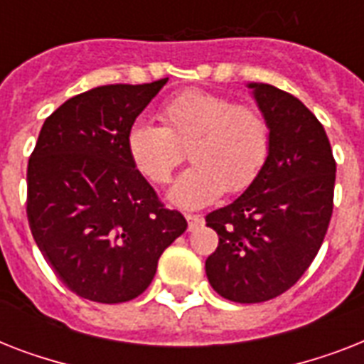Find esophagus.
Instances as JSON below:
<instances>
[{"label": "esophagus", "mask_w": 364, "mask_h": 364, "mask_svg": "<svg viewBox=\"0 0 364 364\" xmlns=\"http://www.w3.org/2000/svg\"><path fill=\"white\" fill-rule=\"evenodd\" d=\"M185 219H187V223H188V230H194V228H198L200 225L204 223V217L193 215V213H187V215H185Z\"/></svg>", "instance_id": "esophagus-1"}]
</instances>
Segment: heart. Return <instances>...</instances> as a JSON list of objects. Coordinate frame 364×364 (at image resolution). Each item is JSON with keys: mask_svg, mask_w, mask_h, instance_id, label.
Returning a JSON list of instances; mask_svg holds the SVG:
<instances>
[{"mask_svg": "<svg viewBox=\"0 0 364 364\" xmlns=\"http://www.w3.org/2000/svg\"><path fill=\"white\" fill-rule=\"evenodd\" d=\"M164 126L134 121L126 132L132 162L153 183H166L183 160L194 162L177 177L170 200L202 208L225 191L240 193L257 179L270 151V124L257 107L223 94L185 90L160 109Z\"/></svg>", "mask_w": 364, "mask_h": 364, "instance_id": "b5f03b06", "label": "heart"}]
</instances>
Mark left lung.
<instances>
[{
  "label": "left lung",
  "instance_id": "1",
  "mask_svg": "<svg viewBox=\"0 0 364 364\" xmlns=\"http://www.w3.org/2000/svg\"><path fill=\"white\" fill-rule=\"evenodd\" d=\"M270 124L262 170L232 204L205 215L219 236L205 260L223 299L255 304L276 299L316 259L333 215L336 162L323 124L293 94L249 82Z\"/></svg>",
  "mask_w": 364,
  "mask_h": 364
}]
</instances>
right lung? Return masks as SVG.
Returning a JSON list of instances; mask_svg holds the SVG:
<instances>
[{"label": "right lung", "instance_id": "add662e5", "mask_svg": "<svg viewBox=\"0 0 364 364\" xmlns=\"http://www.w3.org/2000/svg\"><path fill=\"white\" fill-rule=\"evenodd\" d=\"M168 79L105 85L62 104L28 162V223L65 287L102 304L136 299L160 255L187 230L126 149V132Z\"/></svg>", "mask_w": 364, "mask_h": 364}]
</instances>
